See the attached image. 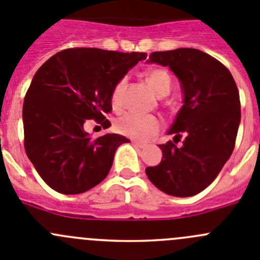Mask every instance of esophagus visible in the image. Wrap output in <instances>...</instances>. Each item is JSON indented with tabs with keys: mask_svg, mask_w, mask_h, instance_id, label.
Returning a JSON list of instances; mask_svg holds the SVG:
<instances>
[{
	"mask_svg": "<svg viewBox=\"0 0 260 260\" xmlns=\"http://www.w3.org/2000/svg\"><path fill=\"white\" fill-rule=\"evenodd\" d=\"M133 144H134L135 147H138V148H144L146 147V143H142V142H138V140H133Z\"/></svg>",
	"mask_w": 260,
	"mask_h": 260,
	"instance_id": "34e87169",
	"label": "esophagus"
}]
</instances>
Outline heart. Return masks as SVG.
I'll use <instances>...</instances> for the list:
<instances>
[{"label":"heart","instance_id":"heart-1","mask_svg":"<svg viewBox=\"0 0 260 260\" xmlns=\"http://www.w3.org/2000/svg\"><path fill=\"white\" fill-rule=\"evenodd\" d=\"M149 85L158 95H168L171 89L170 76L164 70H152L147 75ZM125 90V80H120L112 90L111 102L113 108L122 106V95ZM116 132L121 135L137 140H148L158 134L162 128V121L154 114H140L127 112L114 123Z\"/></svg>","mask_w":260,"mask_h":260}]
</instances>
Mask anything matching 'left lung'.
I'll list each match as a JSON object with an SVG mask.
<instances>
[{"instance_id": "8db88e82", "label": "left lung", "mask_w": 260, "mask_h": 260, "mask_svg": "<svg viewBox=\"0 0 260 260\" xmlns=\"http://www.w3.org/2000/svg\"><path fill=\"white\" fill-rule=\"evenodd\" d=\"M148 61L175 73L184 104L169 130L174 140L159 144L162 159L146 169L147 177L171 196H194L213 183L235 148L241 120L239 89L227 67L201 50L154 51Z\"/></svg>"}]
</instances>
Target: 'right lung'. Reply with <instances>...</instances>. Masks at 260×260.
<instances>
[{
	"instance_id": "add662e5",
	"label": "right lung",
	"mask_w": 260,
	"mask_h": 260,
	"mask_svg": "<svg viewBox=\"0 0 260 260\" xmlns=\"http://www.w3.org/2000/svg\"><path fill=\"white\" fill-rule=\"evenodd\" d=\"M146 58V52L73 47L38 68L23 104L24 148L50 188L82 193L108 175L114 152L128 139L118 134L91 139L83 123L111 126L104 114L112 111L114 85Z\"/></svg>"
}]
</instances>
